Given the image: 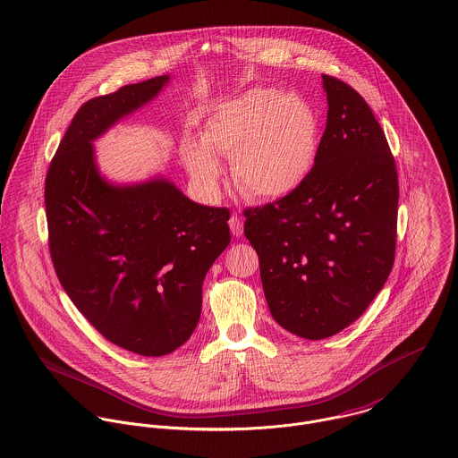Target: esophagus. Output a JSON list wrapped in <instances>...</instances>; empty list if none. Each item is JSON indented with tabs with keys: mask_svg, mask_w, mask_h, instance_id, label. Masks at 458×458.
<instances>
[{
	"mask_svg": "<svg viewBox=\"0 0 458 458\" xmlns=\"http://www.w3.org/2000/svg\"><path fill=\"white\" fill-rule=\"evenodd\" d=\"M229 227H231V233H233L234 236H242V234H243V222H242V218H240L238 215H233V216H231Z\"/></svg>",
	"mask_w": 458,
	"mask_h": 458,
	"instance_id": "obj_1",
	"label": "esophagus"
}]
</instances>
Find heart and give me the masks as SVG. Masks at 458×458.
Wrapping results in <instances>:
<instances>
[{"mask_svg":"<svg viewBox=\"0 0 458 458\" xmlns=\"http://www.w3.org/2000/svg\"><path fill=\"white\" fill-rule=\"evenodd\" d=\"M200 144L181 148L190 175L208 193L218 190L222 165L233 157V177L252 200H279L310 175L319 151V121L295 92L254 87L218 103L204 119Z\"/></svg>","mask_w":458,"mask_h":458,"instance_id":"obj_1","label":"heart"}]
</instances>
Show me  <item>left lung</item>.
Instances as JSON below:
<instances>
[{"instance_id":"8db88e82","label":"left lung","mask_w":458,"mask_h":458,"mask_svg":"<svg viewBox=\"0 0 458 458\" xmlns=\"http://www.w3.org/2000/svg\"><path fill=\"white\" fill-rule=\"evenodd\" d=\"M327 126L310 175L292 195L245 209L274 319L304 339L353 323L384 288L396 250L398 174L371 108L321 76Z\"/></svg>"}]
</instances>
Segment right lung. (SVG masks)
<instances>
[{
  "mask_svg": "<svg viewBox=\"0 0 458 458\" xmlns=\"http://www.w3.org/2000/svg\"><path fill=\"white\" fill-rule=\"evenodd\" d=\"M168 74L87 101L49 165L44 190L49 250L65 293L114 344L146 357L193 334L202 283L231 242L229 209L190 200L156 175L115 184L92 142L163 90Z\"/></svg>",
  "mask_w": 458,
  "mask_h": 458,
  "instance_id": "right-lung-1",
  "label": "right lung"
}]
</instances>
